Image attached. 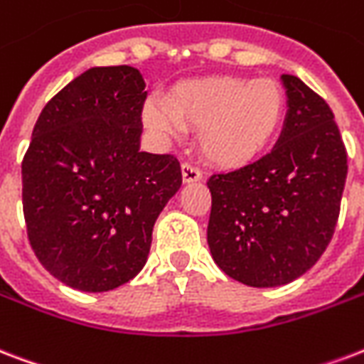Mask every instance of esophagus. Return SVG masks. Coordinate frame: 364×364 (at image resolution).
<instances>
[{"label": "esophagus", "mask_w": 364, "mask_h": 364, "mask_svg": "<svg viewBox=\"0 0 364 364\" xmlns=\"http://www.w3.org/2000/svg\"><path fill=\"white\" fill-rule=\"evenodd\" d=\"M181 173H183V181L185 183H194V181H200L202 179V171L193 166V164L185 162L181 166Z\"/></svg>", "instance_id": "1"}]
</instances>
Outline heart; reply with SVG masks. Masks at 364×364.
<instances>
[{"mask_svg":"<svg viewBox=\"0 0 364 364\" xmlns=\"http://www.w3.org/2000/svg\"><path fill=\"white\" fill-rule=\"evenodd\" d=\"M284 114V93L273 80L213 76L177 85L166 107L149 101L146 126L162 137L181 127L198 129V146L208 162L240 168L256 160L273 141Z\"/></svg>","mask_w":364,"mask_h":364,"instance_id":"b5f03b06","label":"heart"}]
</instances>
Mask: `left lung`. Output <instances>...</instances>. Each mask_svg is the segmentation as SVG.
<instances>
[{
	"instance_id": "8db88e82",
	"label": "left lung",
	"mask_w": 364,
	"mask_h": 364,
	"mask_svg": "<svg viewBox=\"0 0 364 364\" xmlns=\"http://www.w3.org/2000/svg\"><path fill=\"white\" fill-rule=\"evenodd\" d=\"M288 112L273 151L208 179V246L235 281L288 284L309 271L332 240L348 177V152L323 97L282 74Z\"/></svg>"
}]
</instances>
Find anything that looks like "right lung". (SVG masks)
<instances>
[{
    "mask_svg": "<svg viewBox=\"0 0 364 364\" xmlns=\"http://www.w3.org/2000/svg\"><path fill=\"white\" fill-rule=\"evenodd\" d=\"M145 99L137 68H90L43 107L22 158L30 246L76 290L132 281L145 267L154 221L181 187L176 156L139 151Z\"/></svg>",
    "mask_w": 364,
    "mask_h": 364,
    "instance_id": "obj_1",
    "label": "right lung"
}]
</instances>
